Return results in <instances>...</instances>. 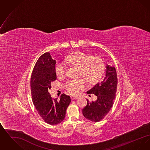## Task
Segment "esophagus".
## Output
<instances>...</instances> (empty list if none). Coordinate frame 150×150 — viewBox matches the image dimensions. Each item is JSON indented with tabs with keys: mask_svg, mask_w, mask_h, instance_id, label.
<instances>
[{
	"mask_svg": "<svg viewBox=\"0 0 150 150\" xmlns=\"http://www.w3.org/2000/svg\"><path fill=\"white\" fill-rule=\"evenodd\" d=\"M77 98H78V97H76V96H71V99L72 100H76Z\"/></svg>",
	"mask_w": 150,
	"mask_h": 150,
	"instance_id": "1",
	"label": "esophagus"
}]
</instances>
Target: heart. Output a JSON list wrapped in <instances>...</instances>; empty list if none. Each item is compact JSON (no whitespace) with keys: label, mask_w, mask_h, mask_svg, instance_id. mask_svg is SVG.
Returning a JSON list of instances; mask_svg holds the SVG:
<instances>
[{"label":"heart","mask_w":150,"mask_h":150,"mask_svg":"<svg viewBox=\"0 0 150 150\" xmlns=\"http://www.w3.org/2000/svg\"><path fill=\"white\" fill-rule=\"evenodd\" d=\"M66 61L70 65L79 69V77H83L90 84L96 83L101 77L103 71V63L98 57H92L83 52H76L66 57ZM57 76L62 77L66 73V67L61 62H58L56 66ZM86 86L83 79L72 80L66 84V90L69 93L76 95Z\"/></svg>","instance_id":"heart-1"}]
</instances>
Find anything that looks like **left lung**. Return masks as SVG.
<instances>
[{"label": "left lung", "mask_w": 150, "mask_h": 150, "mask_svg": "<svg viewBox=\"0 0 150 150\" xmlns=\"http://www.w3.org/2000/svg\"><path fill=\"white\" fill-rule=\"evenodd\" d=\"M117 86V74L115 67L107 64L103 79L87 92L97 97L96 101L87 100V105L83 109V114L90 121L98 122L108 114L112 107Z\"/></svg>", "instance_id": "left-lung-1"}]
</instances>
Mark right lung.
Segmentation results:
<instances>
[{
    "label": "right lung",
    "instance_id": "right-lung-1",
    "mask_svg": "<svg viewBox=\"0 0 150 150\" xmlns=\"http://www.w3.org/2000/svg\"><path fill=\"white\" fill-rule=\"evenodd\" d=\"M56 62L49 52L44 53L37 61L30 80L33 103L44 121L50 125L64 120L71 102L70 97L64 93L57 100V98L53 99L49 93L52 82L57 79Z\"/></svg>",
    "mask_w": 150,
    "mask_h": 150
}]
</instances>
